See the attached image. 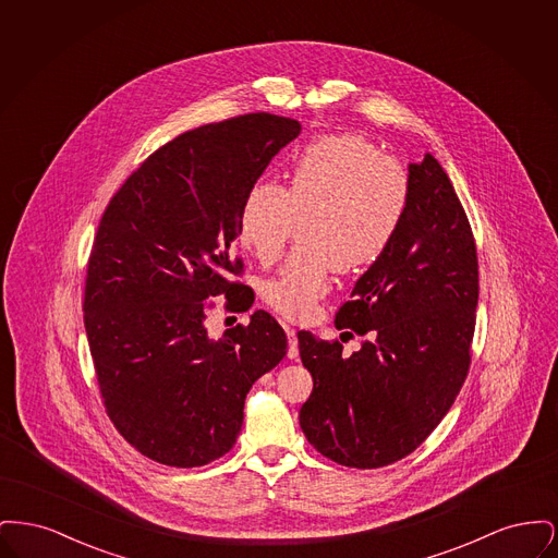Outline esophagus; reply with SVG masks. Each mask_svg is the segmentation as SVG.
Returning <instances> with one entry per match:
<instances>
[{
	"label": "esophagus",
	"instance_id": "1",
	"mask_svg": "<svg viewBox=\"0 0 558 558\" xmlns=\"http://www.w3.org/2000/svg\"><path fill=\"white\" fill-rule=\"evenodd\" d=\"M287 330V337H289V357H296L299 355V339H296V332L292 330L291 326L284 328Z\"/></svg>",
	"mask_w": 558,
	"mask_h": 558
}]
</instances>
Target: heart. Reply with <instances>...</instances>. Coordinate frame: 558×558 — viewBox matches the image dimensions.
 I'll return each instance as SVG.
<instances>
[{"mask_svg": "<svg viewBox=\"0 0 558 558\" xmlns=\"http://www.w3.org/2000/svg\"><path fill=\"white\" fill-rule=\"evenodd\" d=\"M412 180L398 159L360 133L322 135L292 160L289 186L257 182L239 211V239L274 264L299 221V244L262 296L289 319L310 318L337 271L378 262L405 219Z\"/></svg>", "mask_w": 558, "mask_h": 558, "instance_id": "1", "label": "heart"}]
</instances>
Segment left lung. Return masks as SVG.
<instances>
[{"label": "left lung", "mask_w": 558, "mask_h": 558, "mask_svg": "<svg viewBox=\"0 0 558 558\" xmlns=\"http://www.w3.org/2000/svg\"><path fill=\"white\" fill-rule=\"evenodd\" d=\"M410 180L398 236L335 319L339 330L371 339L345 357L339 341L296 335L314 376L301 428L322 456L351 469H380L416 450L448 414L471 366L475 236L433 155L410 165Z\"/></svg>", "instance_id": "1"}]
</instances>
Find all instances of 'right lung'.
<instances>
[{
    "mask_svg": "<svg viewBox=\"0 0 558 558\" xmlns=\"http://www.w3.org/2000/svg\"><path fill=\"white\" fill-rule=\"evenodd\" d=\"M301 123L248 112L182 133L114 192L92 244L83 322L110 423L146 458L203 466L236 444L244 398L287 355L264 310L221 339L207 335L213 296L248 312L255 294L230 276L246 190Z\"/></svg>",
    "mask_w": 558,
    "mask_h": 558,
    "instance_id": "add662e5",
    "label": "right lung"
}]
</instances>
